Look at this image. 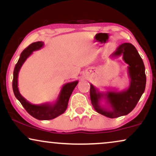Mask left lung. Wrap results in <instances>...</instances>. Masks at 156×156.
<instances>
[{
  "instance_id": "left-lung-1",
  "label": "left lung",
  "mask_w": 156,
  "mask_h": 156,
  "mask_svg": "<svg viewBox=\"0 0 156 156\" xmlns=\"http://www.w3.org/2000/svg\"><path fill=\"white\" fill-rule=\"evenodd\" d=\"M120 55H122L123 61L128 65L130 83L128 88L122 91L112 89L101 92L92 84L90 85V98L93 107L97 112L109 118L129 114L135 108L145 89V67L136 48L130 43L120 44L112 56L117 58ZM103 99L109 105L107 108L100 104Z\"/></svg>"
}]
</instances>
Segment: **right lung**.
<instances>
[{
	"label": "right lung",
	"instance_id": "obj_1",
	"mask_svg": "<svg viewBox=\"0 0 156 156\" xmlns=\"http://www.w3.org/2000/svg\"><path fill=\"white\" fill-rule=\"evenodd\" d=\"M43 46V42H34L21 53L18 62L16 64L15 69H14L12 88H13V92L16 98L20 102L21 104L30 115L39 120H50V119H53L58 117L65 112L67 108L69 98L75 87L78 84V80L64 84L61 89L58 98L53 103H45L35 105L32 104L26 99H25L20 93L18 89V75L20 69L26 60L33 53L34 51L40 50Z\"/></svg>",
	"mask_w": 156,
	"mask_h": 156
}]
</instances>
